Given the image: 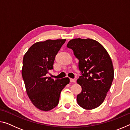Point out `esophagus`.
<instances>
[{
  "instance_id": "esophagus-1",
  "label": "esophagus",
  "mask_w": 130,
  "mask_h": 130,
  "mask_svg": "<svg viewBox=\"0 0 130 130\" xmlns=\"http://www.w3.org/2000/svg\"><path fill=\"white\" fill-rule=\"evenodd\" d=\"M70 81L71 83H76V80L73 78H70Z\"/></svg>"
}]
</instances>
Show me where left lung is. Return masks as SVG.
I'll list each match as a JSON object with an SVG mask.
<instances>
[{
	"label": "left lung",
	"mask_w": 130,
	"mask_h": 130,
	"mask_svg": "<svg viewBox=\"0 0 130 130\" xmlns=\"http://www.w3.org/2000/svg\"><path fill=\"white\" fill-rule=\"evenodd\" d=\"M67 47L73 50L78 59L81 72L77 83L82 91L77 96L81 107L92 109L102 104L112 83L114 70L112 62L105 48L94 39H71Z\"/></svg>",
	"instance_id": "1"
}]
</instances>
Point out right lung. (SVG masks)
<instances>
[{
	"mask_svg": "<svg viewBox=\"0 0 130 130\" xmlns=\"http://www.w3.org/2000/svg\"><path fill=\"white\" fill-rule=\"evenodd\" d=\"M66 39H48L31 46L23 59L22 74L31 102L37 108L50 111L58 104L61 92L70 82L68 77L54 80L46 77L53 69L55 57Z\"/></svg>",
	"mask_w": 130,
	"mask_h": 130,
	"instance_id": "add662e5",
	"label": "right lung"
}]
</instances>
